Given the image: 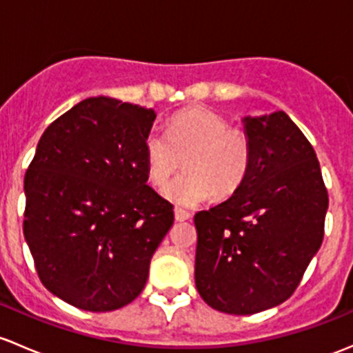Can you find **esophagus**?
<instances>
[{
  "mask_svg": "<svg viewBox=\"0 0 353 353\" xmlns=\"http://www.w3.org/2000/svg\"><path fill=\"white\" fill-rule=\"evenodd\" d=\"M174 216H176L177 221H186L191 218V213L186 210H183V208H176V210H174Z\"/></svg>",
  "mask_w": 353,
  "mask_h": 353,
  "instance_id": "obj_1",
  "label": "esophagus"
}]
</instances>
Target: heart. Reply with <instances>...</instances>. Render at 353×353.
I'll list each match as a JSON object with an SVG mask.
<instances>
[{"label": "heart", "mask_w": 353, "mask_h": 353, "mask_svg": "<svg viewBox=\"0 0 353 353\" xmlns=\"http://www.w3.org/2000/svg\"><path fill=\"white\" fill-rule=\"evenodd\" d=\"M143 150L148 177L157 186L179 169L184 157L186 172L162 188V194L179 206H196L213 194L220 199L232 196L242 186L252 161L247 133L201 106L174 114L165 132L152 127Z\"/></svg>", "instance_id": "obj_1"}]
</instances>
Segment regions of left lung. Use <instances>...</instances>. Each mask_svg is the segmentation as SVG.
Returning a JSON list of instances; mask_svg holds the SVG:
<instances>
[{
	"label": "left lung",
	"instance_id": "8db88e82",
	"mask_svg": "<svg viewBox=\"0 0 353 353\" xmlns=\"http://www.w3.org/2000/svg\"><path fill=\"white\" fill-rule=\"evenodd\" d=\"M252 161L242 186L199 211L194 281L208 306L254 314L284 303L323 242L320 162L284 111L245 117Z\"/></svg>",
	"mask_w": 353,
	"mask_h": 353
}]
</instances>
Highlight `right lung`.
I'll list each match as a JSON object with an SVG mask.
<instances>
[{"instance_id":"1","label":"right lung","mask_w":353,"mask_h":353,"mask_svg":"<svg viewBox=\"0 0 353 353\" xmlns=\"http://www.w3.org/2000/svg\"><path fill=\"white\" fill-rule=\"evenodd\" d=\"M154 120L152 108L84 99L43 132L25 174L23 233L37 272L79 310L132 303L174 223L172 205L147 184Z\"/></svg>"}]
</instances>
